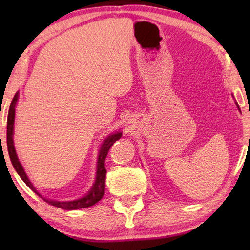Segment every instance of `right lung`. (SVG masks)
Returning a JSON list of instances; mask_svg holds the SVG:
<instances>
[{
  "label": "right lung",
  "mask_w": 250,
  "mask_h": 250,
  "mask_svg": "<svg viewBox=\"0 0 250 250\" xmlns=\"http://www.w3.org/2000/svg\"><path fill=\"white\" fill-rule=\"evenodd\" d=\"M18 99H19V94L16 92V95L14 96V98L11 103L10 110H8L6 143H7V151H8V155H10L11 162L13 164L15 171L18 172V174L21 176V179L25 182V184H26L34 193H36L37 195L41 196L45 202H47L49 205L59 207V208L67 209V210L86 208V207H90L92 205H95L96 203H98L104 195V181H105V173H107V170H105V167H104V160L107 158V154H108V151L110 150V147H111V146L117 140H119L122 133L116 132V133L110 134L109 137L104 141L99 151L98 162H97V173H96L95 183L90 188V191L88 192L86 195L75 201L61 202V201L47 200V198L42 196L41 194L36 191V188H34L32 182L28 180L26 173L24 171L23 166L19 161L18 154H16V151L14 147V141H13V131H14V119H15V105H16V103H18Z\"/></svg>",
  "instance_id": "obj_1"
}]
</instances>
